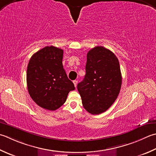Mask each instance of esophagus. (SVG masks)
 Returning <instances> with one entry per match:
<instances>
[{
    "label": "esophagus",
    "mask_w": 156,
    "mask_h": 156,
    "mask_svg": "<svg viewBox=\"0 0 156 156\" xmlns=\"http://www.w3.org/2000/svg\"><path fill=\"white\" fill-rule=\"evenodd\" d=\"M73 83H74L75 87H76V86H77V84H78V81L76 80H74V81H73Z\"/></svg>",
    "instance_id": "esophagus-1"
}]
</instances>
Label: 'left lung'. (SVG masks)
<instances>
[{
    "mask_svg": "<svg viewBox=\"0 0 156 156\" xmlns=\"http://www.w3.org/2000/svg\"><path fill=\"white\" fill-rule=\"evenodd\" d=\"M121 85L120 63L114 53L101 46L88 51L86 75L77 85L85 109L92 114L105 112L117 99Z\"/></svg>",
    "mask_w": 156,
    "mask_h": 156,
    "instance_id": "1",
    "label": "left lung"
}]
</instances>
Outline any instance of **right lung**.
Here are the masks:
<instances>
[{"instance_id": "right-lung-1", "label": "right lung", "mask_w": 156, "mask_h": 156, "mask_svg": "<svg viewBox=\"0 0 156 156\" xmlns=\"http://www.w3.org/2000/svg\"><path fill=\"white\" fill-rule=\"evenodd\" d=\"M63 51L53 46L39 50L30 58L27 68V86L36 104L54 111L66 102L69 91L75 89L63 69Z\"/></svg>"}]
</instances>
